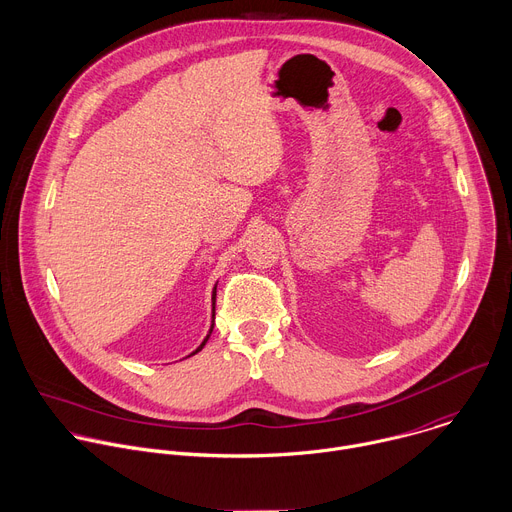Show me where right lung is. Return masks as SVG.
<instances>
[{"label": "right lung", "mask_w": 512, "mask_h": 512, "mask_svg": "<svg viewBox=\"0 0 512 512\" xmlns=\"http://www.w3.org/2000/svg\"><path fill=\"white\" fill-rule=\"evenodd\" d=\"M215 295H217V287H215V291H213V305H215ZM213 311H215V309H213ZM213 315H215V313H213ZM211 331H213V327H211ZM211 331H209V335H211ZM209 335H207V339H209ZM207 339H205V342H203V344H201V346H199V348H197V350H195L193 354H197V352H201V350L205 348V344H207ZM193 354H191V356H193Z\"/></svg>", "instance_id": "add662e5"}]
</instances>
